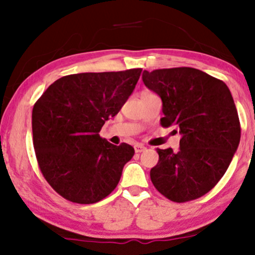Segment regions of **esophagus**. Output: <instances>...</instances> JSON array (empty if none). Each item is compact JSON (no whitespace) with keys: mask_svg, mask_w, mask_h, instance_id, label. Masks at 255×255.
I'll use <instances>...</instances> for the list:
<instances>
[{"mask_svg":"<svg viewBox=\"0 0 255 255\" xmlns=\"http://www.w3.org/2000/svg\"><path fill=\"white\" fill-rule=\"evenodd\" d=\"M134 150H135V152L136 153H140V152H142V151H145L146 150V147L144 145H140V144H136L135 146H134Z\"/></svg>","mask_w":255,"mask_h":255,"instance_id":"1","label":"esophagus"}]
</instances>
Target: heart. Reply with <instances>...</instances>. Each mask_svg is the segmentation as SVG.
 Listing matches in <instances>:
<instances>
[{"mask_svg":"<svg viewBox=\"0 0 255 255\" xmlns=\"http://www.w3.org/2000/svg\"><path fill=\"white\" fill-rule=\"evenodd\" d=\"M150 93H152L151 91H147V90H145V91H142V92H141V96H142V95H150Z\"/></svg>","mask_w":255,"mask_h":255,"instance_id":"obj_1","label":"heart"}]
</instances>
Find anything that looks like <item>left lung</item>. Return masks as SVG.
<instances>
[{
	"instance_id": "1",
	"label": "left lung",
	"mask_w": 255,
	"mask_h": 255,
	"mask_svg": "<svg viewBox=\"0 0 255 255\" xmlns=\"http://www.w3.org/2000/svg\"><path fill=\"white\" fill-rule=\"evenodd\" d=\"M142 81L162 98L160 125L176 126L182 135L177 152L157 148L152 183L175 203L203 197L223 177L240 144L241 127L229 89L191 67L144 71Z\"/></svg>"
}]
</instances>
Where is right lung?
I'll use <instances>...</instances> for the list:
<instances>
[{
  "instance_id": "1",
  "label": "right lung",
  "mask_w": 255,
  "mask_h": 255,
  "mask_svg": "<svg viewBox=\"0 0 255 255\" xmlns=\"http://www.w3.org/2000/svg\"><path fill=\"white\" fill-rule=\"evenodd\" d=\"M80 73L60 78L46 89L32 110L37 162L55 192L77 204H95L118 186L134 148L99 136L107 120L121 110L141 74Z\"/></svg>"
}]
</instances>
